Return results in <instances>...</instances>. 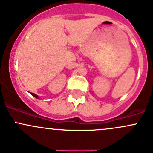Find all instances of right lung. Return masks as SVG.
<instances>
[{"label":"right lung","instance_id":"1","mask_svg":"<svg viewBox=\"0 0 153 153\" xmlns=\"http://www.w3.org/2000/svg\"><path fill=\"white\" fill-rule=\"evenodd\" d=\"M30 94H31V95L33 96V97H36V98H37V99H38V96H37V95H36V94H33V93H30Z\"/></svg>","mask_w":153,"mask_h":153}]
</instances>
